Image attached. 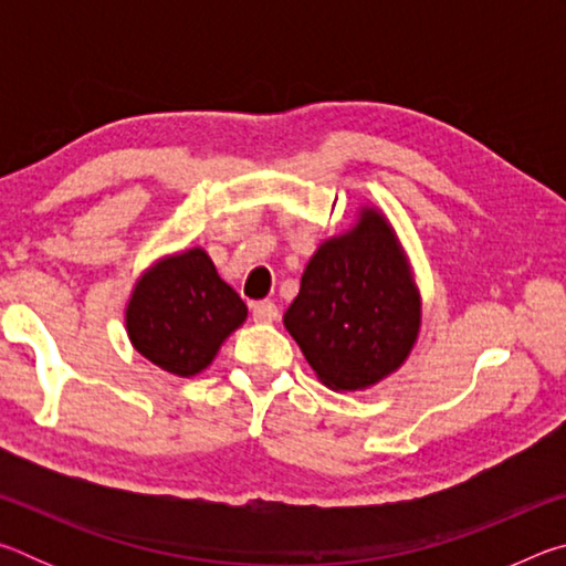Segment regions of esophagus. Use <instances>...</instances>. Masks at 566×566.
<instances>
[{
	"label": "esophagus",
	"instance_id": "1",
	"mask_svg": "<svg viewBox=\"0 0 566 566\" xmlns=\"http://www.w3.org/2000/svg\"><path fill=\"white\" fill-rule=\"evenodd\" d=\"M252 317H254V322L270 324V322H276V317H280V310H276L274 302L262 300V302L252 304Z\"/></svg>",
	"mask_w": 566,
	"mask_h": 566
}]
</instances>
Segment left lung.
<instances>
[{
	"mask_svg": "<svg viewBox=\"0 0 566 566\" xmlns=\"http://www.w3.org/2000/svg\"><path fill=\"white\" fill-rule=\"evenodd\" d=\"M284 327L334 391L375 387L407 361L421 329V294L381 209L361 205L349 229L317 247Z\"/></svg>",
	"mask_w": 566,
	"mask_h": 566,
	"instance_id": "obj_1",
	"label": "left lung"
}]
</instances>
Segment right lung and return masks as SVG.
<instances>
[{
	"label": "right lung",
	"mask_w": 566,
	"mask_h": 566,
	"mask_svg": "<svg viewBox=\"0 0 566 566\" xmlns=\"http://www.w3.org/2000/svg\"><path fill=\"white\" fill-rule=\"evenodd\" d=\"M247 304L202 247L159 256L134 282L124 327L132 347L175 377H195L242 327Z\"/></svg>",
	"instance_id": "obj_1"
}]
</instances>
